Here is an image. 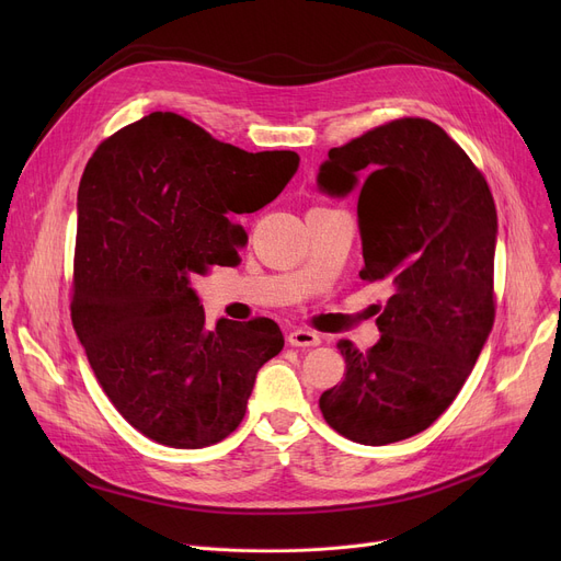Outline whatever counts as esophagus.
Segmentation results:
<instances>
[{
	"mask_svg": "<svg viewBox=\"0 0 561 561\" xmlns=\"http://www.w3.org/2000/svg\"><path fill=\"white\" fill-rule=\"evenodd\" d=\"M288 343H290L293 347H313V345L320 343V336H318L316 332H311V330L298 328V330L288 332Z\"/></svg>",
	"mask_w": 561,
	"mask_h": 561,
	"instance_id": "esophagus-1",
	"label": "esophagus"
}]
</instances>
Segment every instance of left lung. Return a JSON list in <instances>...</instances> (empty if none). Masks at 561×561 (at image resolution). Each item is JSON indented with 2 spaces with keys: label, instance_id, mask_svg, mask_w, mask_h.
<instances>
[{
  "label": "left lung",
  "instance_id": "left-lung-1",
  "mask_svg": "<svg viewBox=\"0 0 561 561\" xmlns=\"http://www.w3.org/2000/svg\"><path fill=\"white\" fill-rule=\"evenodd\" d=\"M316 184L330 197L359 188V277L391 288L379 341L368 352L339 341L345 379L320 411L350 440L396 444L453 404L491 334L495 204L473 161L423 117L332 147Z\"/></svg>",
  "mask_w": 561,
  "mask_h": 561
}]
</instances>
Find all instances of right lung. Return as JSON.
<instances>
[{
    "instance_id": "right-lung-1",
    "label": "right lung",
    "mask_w": 561,
    "mask_h": 561,
    "mask_svg": "<svg viewBox=\"0 0 561 561\" xmlns=\"http://www.w3.org/2000/svg\"><path fill=\"white\" fill-rule=\"evenodd\" d=\"M296 152H245L154 111L106 138L77 195L72 325L108 400L147 438L204 448L245 416L259 368L279 355L271 318L206 328L193 279L236 265L233 214L271 204Z\"/></svg>"
}]
</instances>
